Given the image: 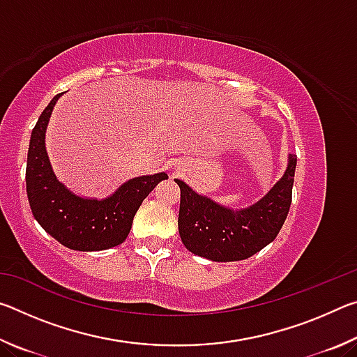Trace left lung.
I'll return each mask as SVG.
<instances>
[{
    "mask_svg": "<svg viewBox=\"0 0 357 357\" xmlns=\"http://www.w3.org/2000/svg\"><path fill=\"white\" fill-rule=\"evenodd\" d=\"M296 162V155H289L279 183L258 203L241 211L223 208L174 179L181 189L178 227L187 250L213 261H239L273 243L291 204Z\"/></svg>",
    "mask_w": 357,
    "mask_h": 357,
    "instance_id": "left-lung-1",
    "label": "left lung"
}]
</instances>
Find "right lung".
Returning a JSON list of instances; mask_svg holds the SVG:
<instances>
[{
	"mask_svg": "<svg viewBox=\"0 0 357 357\" xmlns=\"http://www.w3.org/2000/svg\"><path fill=\"white\" fill-rule=\"evenodd\" d=\"M55 96L36 123L28 148L26 193L39 225L59 244L72 250L94 252L119 245L130 231L142 202L167 173L128 181L105 200H88L69 192L56 179L45 151V129Z\"/></svg>",
	"mask_w": 357,
	"mask_h": 357,
	"instance_id": "right-lung-1",
	"label": "right lung"
}]
</instances>
